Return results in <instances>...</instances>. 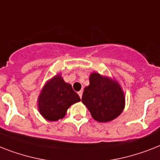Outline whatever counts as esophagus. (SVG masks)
<instances>
[{"label": "esophagus", "instance_id": "obj_1", "mask_svg": "<svg viewBox=\"0 0 160 160\" xmlns=\"http://www.w3.org/2000/svg\"><path fill=\"white\" fill-rule=\"evenodd\" d=\"M78 94H79V96H80V98H82V94H83V91H81V90H80V91H79L78 92Z\"/></svg>", "mask_w": 160, "mask_h": 160}]
</instances>
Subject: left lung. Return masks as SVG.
I'll list each match as a JSON object with an SVG mask.
<instances>
[{"mask_svg": "<svg viewBox=\"0 0 160 160\" xmlns=\"http://www.w3.org/2000/svg\"><path fill=\"white\" fill-rule=\"evenodd\" d=\"M81 100L93 119L99 122L115 119L125 106V97L120 85L98 73L90 75L89 85L84 88Z\"/></svg>", "mask_w": 160, "mask_h": 160, "instance_id": "1", "label": "left lung"}]
</instances>
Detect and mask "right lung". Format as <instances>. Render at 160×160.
I'll return each mask as SVG.
<instances>
[{
  "label": "right lung",
  "mask_w": 160,
  "mask_h": 160,
  "mask_svg": "<svg viewBox=\"0 0 160 160\" xmlns=\"http://www.w3.org/2000/svg\"><path fill=\"white\" fill-rule=\"evenodd\" d=\"M80 101L72 86L58 75L43 87L38 98V109L47 120L58 121L64 118L71 105Z\"/></svg>",
  "instance_id": "obj_1"
}]
</instances>
